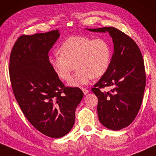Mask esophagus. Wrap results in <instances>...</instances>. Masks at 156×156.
<instances>
[{
  "mask_svg": "<svg viewBox=\"0 0 156 156\" xmlns=\"http://www.w3.org/2000/svg\"><path fill=\"white\" fill-rule=\"evenodd\" d=\"M82 91L83 92V93H84L85 95H87V94L89 93L88 90H86V89H85V88H82Z\"/></svg>",
  "mask_w": 156,
  "mask_h": 156,
  "instance_id": "obj_1",
  "label": "esophagus"
}]
</instances>
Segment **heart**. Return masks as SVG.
<instances>
[{"mask_svg": "<svg viewBox=\"0 0 156 156\" xmlns=\"http://www.w3.org/2000/svg\"><path fill=\"white\" fill-rule=\"evenodd\" d=\"M59 53L49 56V65L56 75L66 81L69 79L76 65L77 71L69 82L71 87L83 86L92 78L105 75L112 59L108 41L84 35L68 38L59 48Z\"/></svg>", "mask_w": 156, "mask_h": 156, "instance_id": "heart-1", "label": "heart"}]
</instances>
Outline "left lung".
<instances>
[{
	"instance_id": "obj_1",
	"label": "left lung",
	"mask_w": 156,
	"mask_h": 156,
	"mask_svg": "<svg viewBox=\"0 0 156 156\" xmlns=\"http://www.w3.org/2000/svg\"><path fill=\"white\" fill-rule=\"evenodd\" d=\"M87 30L107 32L112 38L114 54L110 65L92 91L98 99L101 124L111 130H120L132 123L141 107L146 86L143 56L135 41L115 27ZM105 87L113 88L109 92L100 90Z\"/></svg>"
}]
</instances>
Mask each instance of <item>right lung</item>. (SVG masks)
Instances as JSON below:
<instances>
[{"label": "right lung", "mask_w": 156, "mask_h": 156, "mask_svg": "<svg viewBox=\"0 0 156 156\" xmlns=\"http://www.w3.org/2000/svg\"><path fill=\"white\" fill-rule=\"evenodd\" d=\"M60 37L59 30L20 37L10 56L13 93L34 128L51 138L67 134L75 123V112L83 93L66 87L49 63L48 53Z\"/></svg>", "instance_id": "right-lung-1"}]
</instances>
